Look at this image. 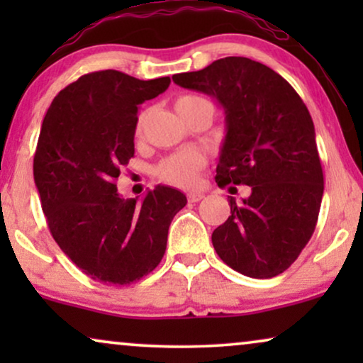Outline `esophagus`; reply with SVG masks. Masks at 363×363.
<instances>
[{
    "instance_id": "1",
    "label": "esophagus",
    "mask_w": 363,
    "mask_h": 363,
    "mask_svg": "<svg viewBox=\"0 0 363 363\" xmlns=\"http://www.w3.org/2000/svg\"><path fill=\"white\" fill-rule=\"evenodd\" d=\"M186 198H188V201H190V203H196V201L203 200L205 195H203V193H200V191H191V193H188Z\"/></svg>"
}]
</instances>
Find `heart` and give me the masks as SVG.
<instances>
[{
    "instance_id": "1",
    "label": "heart",
    "mask_w": 363,
    "mask_h": 363,
    "mask_svg": "<svg viewBox=\"0 0 363 363\" xmlns=\"http://www.w3.org/2000/svg\"><path fill=\"white\" fill-rule=\"evenodd\" d=\"M206 108L213 116L215 113V107L206 99L198 96H180L175 101V108L180 113V117H185L188 113L196 111V108ZM148 117V111H142L135 118V135L138 137L143 130L145 121ZM206 165V158L201 152L198 150H182L178 153H173L165 160H162L155 168V177L158 180L167 183V185L180 186V188H190L195 186L198 182V175Z\"/></svg>"
}]
</instances>
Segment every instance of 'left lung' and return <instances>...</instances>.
Masks as SVG:
<instances>
[{
  "instance_id": "1",
  "label": "left lung",
  "mask_w": 363,
  "mask_h": 363,
  "mask_svg": "<svg viewBox=\"0 0 363 363\" xmlns=\"http://www.w3.org/2000/svg\"><path fill=\"white\" fill-rule=\"evenodd\" d=\"M178 86L215 97L226 113L218 186L247 185L241 205L211 235L223 262L247 277L284 272L309 242L324 195L314 122L294 87L264 64L225 57Z\"/></svg>"
}]
</instances>
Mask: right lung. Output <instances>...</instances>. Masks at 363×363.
Instances as JSON below:
<instances>
[{
	"instance_id": "add662e5",
	"label": "right lung",
	"mask_w": 363,
	"mask_h": 363,
	"mask_svg": "<svg viewBox=\"0 0 363 363\" xmlns=\"http://www.w3.org/2000/svg\"><path fill=\"white\" fill-rule=\"evenodd\" d=\"M170 86L121 71L84 74L54 97L34 153V183L64 255L102 284H130L160 264L173 216L186 196L155 186L142 201L117 191L133 157L138 106Z\"/></svg>"
}]
</instances>
